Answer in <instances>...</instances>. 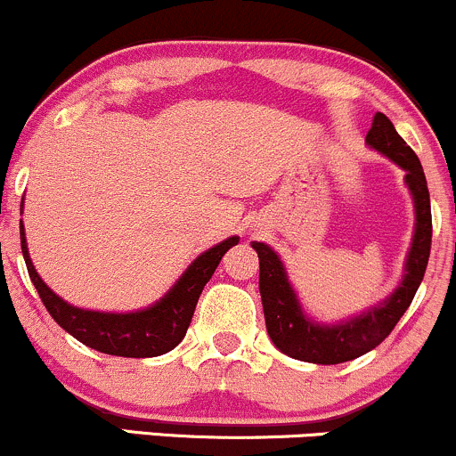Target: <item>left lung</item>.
I'll list each match as a JSON object with an SVG mask.
<instances>
[{
	"instance_id": "8db88e82",
	"label": "left lung",
	"mask_w": 456,
	"mask_h": 456,
	"mask_svg": "<svg viewBox=\"0 0 456 456\" xmlns=\"http://www.w3.org/2000/svg\"><path fill=\"white\" fill-rule=\"evenodd\" d=\"M366 144L405 170V185L411 193L413 211H416V228L405 260V275L387 299L340 323H314L301 308L280 256L267 243H252L260 263L258 289L263 297L269 338L289 357L310 364H342L379 346L405 314L428 265L433 237L431 198H428L420 159L398 135L390 118L381 111L372 118L370 131L366 133Z\"/></svg>"
}]
</instances>
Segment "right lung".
I'll return each mask as SVG.
<instances>
[{
  "label": "right lung",
  "mask_w": 456,
  "mask_h": 456,
  "mask_svg": "<svg viewBox=\"0 0 456 456\" xmlns=\"http://www.w3.org/2000/svg\"><path fill=\"white\" fill-rule=\"evenodd\" d=\"M237 243L239 237H230L226 241L202 252L185 269V273L176 280V284L159 301H155L151 308L137 312H96L66 304L62 297L55 295L40 280L32 265V258H29L25 228L21 222V249L25 265H28L29 280H32L45 308L53 316L55 323L69 331L73 338L90 346V349L120 357L163 355V353L172 351L178 342L185 338L202 289L211 280L222 256Z\"/></svg>",
  "instance_id": "1"
}]
</instances>
